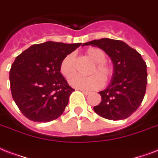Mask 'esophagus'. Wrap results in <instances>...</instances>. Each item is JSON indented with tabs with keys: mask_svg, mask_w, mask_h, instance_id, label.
<instances>
[{
	"mask_svg": "<svg viewBox=\"0 0 158 158\" xmlns=\"http://www.w3.org/2000/svg\"><path fill=\"white\" fill-rule=\"evenodd\" d=\"M81 90V92L84 94V95H85V96H88V95H90V91H88V90Z\"/></svg>",
	"mask_w": 158,
	"mask_h": 158,
	"instance_id": "esophagus-1",
	"label": "esophagus"
}]
</instances>
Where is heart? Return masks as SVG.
<instances>
[{"label":"heart","mask_w":158,"mask_h":158,"mask_svg":"<svg viewBox=\"0 0 158 158\" xmlns=\"http://www.w3.org/2000/svg\"><path fill=\"white\" fill-rule=\"evenodd\" d=\"M85 54L92 62L94 65L91 67L90 73L87 77L74 76L69 80V84L73 87L81 90H96L101 88L104 84V81L110 78L113 69L110 65L106 62V53L98 48H89L85 50ZM60 73L64 77L69 78L74 73V54L69 53L63 57L60 63Z\"/></svg>","instance_id":"obj_1"}]
</instances>
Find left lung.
<instances>
[{
    "instance_id": "left-lung-1",
    "label": "left lung",
    "mask_w": 158,
    "mask_h": 158,
    "mask_svg": "<svg viewBox=\"0 0 158 158\" xmlns=\"http://www.w3.org/2000/svg\"><path fill=\"white\" fill-rule=\"evenodd\" d=\"M105 51L113 62V74L101 101L94 107L97 114L110 120H121L138 110L143 100L148 81L147 65L136 50L121 40L104 38L83 44Z\"/></svg>"
}]
</instances>
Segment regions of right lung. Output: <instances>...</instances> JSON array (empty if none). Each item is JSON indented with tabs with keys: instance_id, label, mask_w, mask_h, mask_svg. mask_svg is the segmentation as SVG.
Masks as SVG:
<instances>
[{
	"instance_id": "1",
	"label": "right lung",
	"mask_w": 158,
	"mask_h": 158,
	"mask_svg": "<svg viewBox=\"0 0 158 158\" xmlns=\"http://www.w3.org/2000/svg\"><path fill=\"white\" fill-rule=\"evenodd\" d=\"M81 45L48 41L17 56L10 71L13 100L26 118L49 122L59 117L74 89L60 73L63 57Z\"/></svg>"
}]
</instances>
